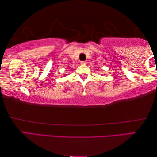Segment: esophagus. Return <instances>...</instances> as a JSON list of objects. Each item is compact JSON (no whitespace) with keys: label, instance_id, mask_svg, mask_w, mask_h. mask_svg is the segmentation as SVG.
Here are the masks:
<instances>
[{"label":"esophagus","instance_id":"esophagus-1","mask_svg":"<svg viewBox=\"0 0 157 157\" xmlns=\"http://www.w3.org/2000/svg\"><path fill=\"white\" fill-rule=\"evenodd\" d=\"M80 63L81 64V65H86L87 62L86 61H81Z\"/></svg>","mask_w":157,"mask_h":157}]
</instances>
